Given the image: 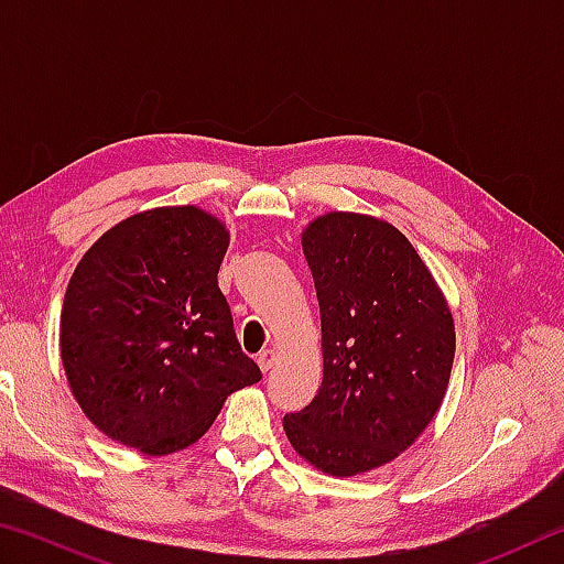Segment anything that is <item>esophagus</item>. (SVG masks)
<instances>
[{"instance_id":"esophagus-1","label":"esophagus","mask_w":564,"mask_h":564,"mask_svg":"<svg viewBox=\"0 0 564 564\" xmlns=\"http://www.w3.org/2000/svg\"><path fill=\"white\" fill-rule=\"evenodd\" d=\"M275 366V350H263L259 356V368L263 373H269V370Z\"/></svg>"}]
</instances>
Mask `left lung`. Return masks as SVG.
<instances>
[{
    "mask_svg": "<svg viewBox=\"0 0 564 564\" xmlns=\"http://www.w3.org/2000/svg\"><path fill=\"white\" fill-rule=\"evenodd\" d=\"M301 246L316 281L323 380L283 431L316 470L352 477L393 463L437 415L453 313L413 243L383 218L328 212L303 228Z\"/></svg>",
    "mask_w": 564,
    "mask_h": 564,
    "instance_id": "1",
    "label": "left lung"
}]
</instances>
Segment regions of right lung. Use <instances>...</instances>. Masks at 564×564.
<instances>
[{"instance_id":"obj_1","label":"right lung","mask_w":564,"mask_h":564,"mask_svg":"<svg viewBox=\"0 0 564 564\" xmlns=\"http://www.w3.org/2000/svg\"><path fill=\"white\" fill-rule=\"evenodd\" d=\"M221 218L159 206L99 236L64 293L59 350L82 413L111 441L159 457L204 437L226 398L261 380L218 291Z\"/></svg>"}]
</instances>
